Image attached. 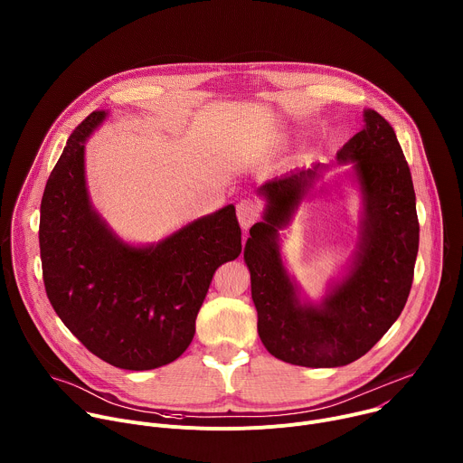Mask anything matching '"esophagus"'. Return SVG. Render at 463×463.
<instances>
[{
	"label": "esophagus",
	"mask_w": 463,
	"mask_h": 463,
	"mask_svg": "<svg viewBox=\"0 0 463 463\" xmlns=\"http://www.w3.org/2000/svg\"><path fill=\"white\" fill-rule=\"evenodd\" d=\"M236 214H238V222L241 225V229H249L252 223H256L261 216V205L254 200H241L236 207Z\"/></svg>",
	"instance_id": "obj_1"
}]
</instances>
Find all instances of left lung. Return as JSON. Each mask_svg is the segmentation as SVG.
I'll list each match as a JSON object with an SVG mask.
<instances>
[{"mask_svg": "<svg viewBox=\"0 0 463 463\" xmlns=\"http://www.w3.org/2000/svg\"><path fill=\"white\" fill-rule=\"evenodd\" d=\"M352 165L364 214L350 273L322 304L300 302L279 247L302 197L327 165L315 163L260 186L268 207L249 231L243 258L258 335L271 355L309 368L345 366L363 357L402 315L414 279L420 223L412 175L393 128L377 111H364V128L339 152Z\"/></svg>", "mask_w": 463, "mask_h": 463, "instance_id": "8db88e82", "label": "left lung"}]
</instances>
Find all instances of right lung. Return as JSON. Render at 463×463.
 <instances>
[{"label":"right lung","instance_id":"1","mask_svg":"<svg viewBox=\"0 0 463 463\" xmlns=\"http://www.w3.org/2000/svg\"><path fill=\"white\" fill-rule=\"evenodd\" d=\"M104 118L93 111L75 128L47 179L38 232L43 284L56 315L93 355L152 370L192 343L216 269L241 252V229L227 205L157 245L118 240L93 211L84 175V143Z\"/></svg>","mask_w":463,"mask_h":463}]
</instances>
